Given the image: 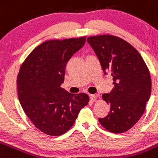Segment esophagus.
I'll return each mask as SVG.
<instances>
[{"label":"esophagus","instance_id":"obj_1","mask_svg":"<svg viewBox=\"0 0 158 158\" xmlns=\"http://www.w3.org/2000/svg\"><path fill=\"white\" fill-rule=\"evenodd\" d=\"M99 96V95L98 94H95V95H90V99L91 101H92V102H94V101L96 100L97 97Z\"/></svg>","mask_w":158,"mask_h":158}]
</instances>
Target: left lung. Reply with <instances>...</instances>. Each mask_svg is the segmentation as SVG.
Returning a JSON list of instances; mask_svg holds the SVG:
<instances>
[{"mask_svg":"<svg viewBox=\"0 0 158 158\" xmlns=\"http://www.w3.org/2000/svg\"><path fill=\"white\" fill-rule=\"evenodd\" d=\"M87 41L98 57L105 75L113 77L114 89L103 94L110 112L99 118L110 132L122 133L132 128L144 113L151 94L149 69L138 51L118 37H89Z\"/></svg>","mask_w":158,"mask_h":158,"instance_id":"8db88e82","label":"left lung"}]
</instances>
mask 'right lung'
Instances as JSON below:
<instances>
[{
    "label": "right lung",
    "instance_id": "1",
    "mask_svg": "<svg viewBox=\"0 0 158 158\" xmlns=\"http://www.w3.org/2000/svg\"><path fill=\"white\" fill-rule=\"evenodd\" d=\"M85 40V37L48 40L37 46L20 68L17 85L22 108L36 128L47 135L66 133L89 103L87 94H72L61 88L66 63Z\"/></svg>",
    "mask_w": 158,
    "mask_h": 158
}]
</instances>
